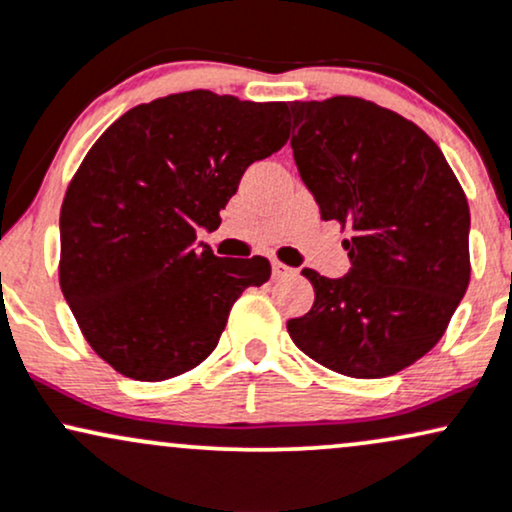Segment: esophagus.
<instances>
[{"instance_id":"34e87169","label":"esophagus","mask_w":512,"mask_h":512,"mask_svg":"<svg viewBox=\"0 0 512 512\" xmlns=\"http://www.w3.org/2000/svg\"><path fill=\"white\" fill-rule=\"evenodd\" d=\"M294 270L290 266H285V263L280 261H273V278H285V275H292Z\"/></svg>"}]
</instances>
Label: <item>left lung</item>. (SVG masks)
I'll list each match as a JSON object with an SVG mask.
<instances>
[{"label": "left lung", "mask_w": 512, "mask_h": 512, "mask_svg": "<svg viewBox=\"0 0 512 512\" xmlns=\"http://www.w3.org/2000/svg\"><path fill=\"white\" fill-rule=\"evenodd\" d=\"M292 150L323 220H338L350 273L304 268L316 299L287 321L304 354L352 378L422 359L470 285V206L441 148L376 102H292Z\"/></svg>", "instance_id": "left-lung-1"}]
</instances>
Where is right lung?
Wrapping results in <instances>:
<instances>
[{
    "mask_svg": "<svg viewBox=\"0 0 512 512\" xmlns=\"http://www.w3.org/2000/svg\"><path fill=\"white\" fill-rule=\"evenodd\" d=\"M287 102L189 90L136 105L102 134L59 213V285L83 338L114 371L167 381L218 345L268 258H220L215 230L251 162L287 141Z\"/></svg>",
    "mask_w": 512,
    "mask_h": 512,
    "instance_id": "add662e5",
    "label": "right lung"
}]
</instances>
